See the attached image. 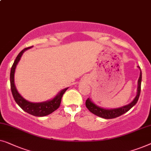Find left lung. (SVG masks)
<instances>
[{
    "label": "left lung",
    "instance_id": "1",
    "mask_svg": "<svg viewBox=\"0 0 151 151\" xmlns=\"http://www.w3.org/2000/svg\"><path fill=\"white\" fill-rule=\"evenodd\" d=\"M140 69L139 66H137ZM141 82H142V72L140 70V75L138 79V87H137V96H135L134 100L131 102L129 105L123 106L122 107L117 108V109H105L103 108L98 107L97 105H95L94 103H92L90 99H88L86 100V105L89 111L92 112V114H95L97 116L99 117L105 118V119H111V118H117L118 116H120L122 114L126 113L130 110L135 104L137 103L138 99L139 97L140 94V91H141Z\"/></svg>",
    "mask_w": 151,
    "mask_h": 151
}]
</instances>
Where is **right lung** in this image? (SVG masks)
<instances>
[{
	"label": "right lung",
	"mask_w": 151,
	"mask_h": 151,
	"mask_svg": "<svg viewBox=\"0 0 151 151\" xmlns=\"http://www.w3.org/2000/svg\"><path fill=\"white\" fill-rule=\"evenodd\" d=\"M30 48L31 47H27L25 48L24 49H23L22 51L18 55V56H17L16 59H15L14 63H13L12 67L11 68V73H10V85H11V90L15 101L16 102V103L18 104L24 111H26L28 114H31V115L33 116L42 117V116H45L48 115V114H50L53 111H55V110L58 109L59 105H60L61 98L63 96V94H64L65 92L68 90V88L61 90L53 99L51 100V101L44 102V103H31V102L26 101V100L23 99V98L20 96V94H19L18 91H17L16 86H15L14 84L15 70H16V65L18 64V61H20L23 52Z\"/></svg>",
	"instance_id": "right-lung-1"
}]
</instances>
